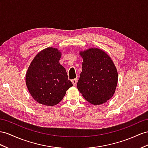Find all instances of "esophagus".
I'll use <instances>...</instances> for the list:
<instances>
[{
  "mask_svg": "<svg viewBox=\"0 0 148 148\" xmlns=\"http://www.w3.org/2000/svg\"><path fill=\"white\" fill-rule=\"evenodd\" d=\"M77 78H75V79H73V80L71 81V82H73V85L74 86H75L77 84Z\"/></svg>",
  "mask_w": 148,
  "mask_h": 148,
  "instance_id": "1",
  "label": "esophagus"
}]
</instances>
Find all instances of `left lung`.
I'll return each instance as SVG.
<instances>
[{"instance_id":"left-lung-1","label":"left lung","mask_w":148,"mask_h":148,"mask_svg":"<svg viewBox=\"0 0 148 148\" xmlns=\"http://www.w3.org/2000/svg\"><path fill=\"white\" fill-rule=\"evenodd\" d=\"M82 71L77 87L82 96L94 105L104 103L112 97L117 83V72L106 53L97 48L81 53Z\"/></svg>"}]
</instances>
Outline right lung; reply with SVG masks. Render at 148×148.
Masks as SVG:
<instances>
[{
  "mask_svg": "<svg viewBox=\"0 0 148 148\" xmlns=\"http://www.w3.org/2000/svg\"><path fill=\"white\" fill-rule=\"evenodd\" d=\"M60 57L58 49L48 47L38 53L28 68L26 85L32 97L41 104H58L73 86L59 63Z\"/></svg>",
  "mask_w": 148,
  "mask_h": 148,
  "instance_id": "1",
  "label": "right lung"
}]
</instances>
